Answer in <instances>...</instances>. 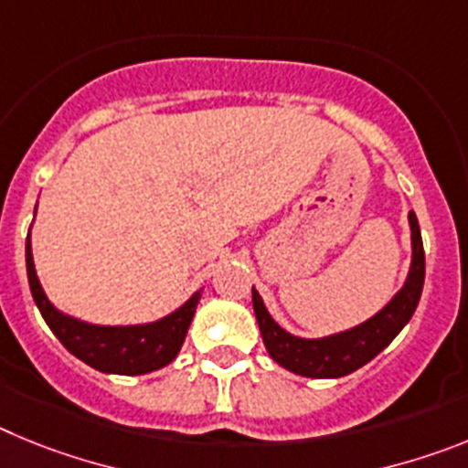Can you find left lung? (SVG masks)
Returning <instances> with one entry per match:
<instances>
[{
    "label": "left lung",
    "instance_id": "1",
    "mask_svg": "<svg viewBox=\"0 0 468 468\" xmlns=\"http://www.w3.org/2000/svg\"><path fill=\"white\" fill-rule=\"evenodd\" d=\"M412 239V262L403 288L379 309L375 316L363 321L361 325L342 333L328 335V337H297L276 324L271 314L264 307L262 297L253 288V309L258 318L262 342L270 351V356L281 367L302 378L314 379H335L354 373L367 361H373L388 342L405 328L420 302L421 288H424V246H421L420 222L417 215L408 213Z\"/></svg>",
    "mask_w": 468,
    "mask_h": 468
}]
</instances>
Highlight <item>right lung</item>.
<instances>
[{
  "label": "right lung",
  "instance_id": "add662e5",
  "mask_svg": "<svg viewBox=\"0 0 468 468\" xmlns=\"http://www.w3.org/2000/svg\"><path fill=\"white\" fill-rule=\"evenodd\" d=\"M25 264H27L32 297H35V304L39 307L48 328L72 356L101 373L144 375L168 366L177 356V351L187 337L189 324H192L198 297H201V291H197L183 307H177L173 314L159 318V321H152V324L93 325L53 307L37 279L30 234L25 241Z\"/></svg>",
  "mask_w": 468,
  "mask_h": 468
}]
</instances>
